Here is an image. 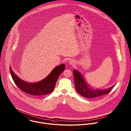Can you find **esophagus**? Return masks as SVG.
I'll return each instance as SVG.
<instances>
[{"mask_svg": "<svg viewBox=\"0 0 131 131\" xmlns=\"http://www.w3.org/2000/svg\"><path fill=\"white\" fill-rule=\"evenodd\" d=\"M69 62V64H70V65H71V66H74L75 64V61H74V60H73V59L70 60Z\"/></svg>", "mask_w": 131, "mask_h": 131, "instance_id": "obj_1", "label": "esophagus"}]
</instances>
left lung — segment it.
Wrapping results in <instances>:
<instances>
[{"mask_svg":"<svg viewBox=\"0 0 131 131\" xmlns=\"http://www.w3.org/2000/svg\"><path fill=\"white\" fill-rule=\"evenodd\" d=\"M75 87L77 92L86 98H94L108 93L115 84L105 89H93L85 81L82 75L77 70L73 71Z\"/></svg>","mask_w":131,"mask_h":131,"instance_id":"1","label":"left lung"}]
</instances>
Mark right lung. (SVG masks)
<instances>
[{"label":"right lung","instance_id":"right-lung-1","mask_svg":"<svg viewBox=\"0 0 131 131\" xmlns=\"http://www.w3.org/2000/svg\"><path fill=\"white\" fill-rule=\"evenodd\" d=\"M65 65L62 64L56 66L51 73L42 80L36 83H29L20 79L9 67L12 77L19 89L23 91L35 96H42L51 93L55 87L59 75L64 70Z\"/></svg>","mask_w":131,"mask_h":131}]
</instances>
